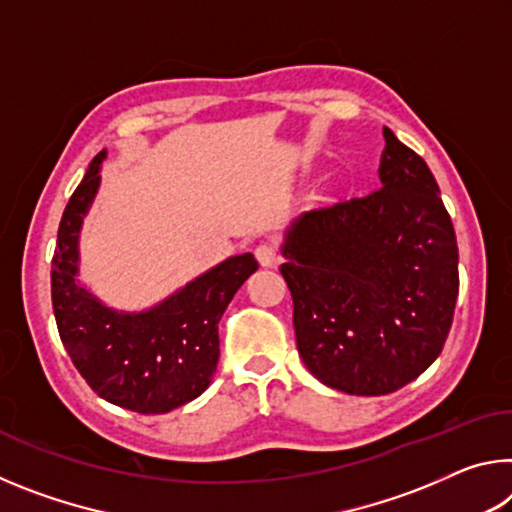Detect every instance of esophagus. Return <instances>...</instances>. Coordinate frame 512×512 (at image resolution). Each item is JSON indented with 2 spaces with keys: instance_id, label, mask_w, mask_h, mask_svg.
Instances as JSON below:
<instances>
[{
  "instance_id": "1",
  "label": "esophagus",
  "mask_w": 512,
  "mask_h": 512,
  "mask_svg": "<svg viewBox=\"0 0 512 512\" xmlns=\"http://www.w3.org/2000/svg\"><path fill=\"white\" fill-rule=\"evenodd\" d=\"M255 257H257V262L262 264V266H275V262H277V250H275V246H271V244H259V246L255 248Z\"/></svg>"
}]
</instances>
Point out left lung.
Segmentation results:
<instances>
[{"label": "left lung", "mask_w": 512, "mask_h": 512, "mask_svg": "<svg viewBox=\"0 0 512 512\" xmlns=\"http://www.w3.org/2000/svg\"><path fill=\"white\" fill-rule=\"evenodd\" d=\"M379 189L300 214L280 271L300 359L325 386L388 395L443 350L458 296V246L436 178L384 128Z\"/></svg>", "instance_id": "obj_1"}]
</instances>
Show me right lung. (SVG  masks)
I'll return each instance as SVG.
<instances>
[{
  "mask_svg": "<svg viewBox=\"0 0 512 512\" xmlns=\"http://www.w3.org/2000/svg\"><path fill=\"white\" fill-rule=\"evenodd\" d=\"M101 151L69 198L51 259V302L60 341L76 370L103 400L135 413H169L212 384L219 320L257 259L228 257L158 305L119 311L79 280V239L101 185Z\"/></svg>",
  "mask_w": 512,
  "mask_h": 512,
  "instance_id": "right-lung-1",
  "label": "right lung"
}]
</instances>
